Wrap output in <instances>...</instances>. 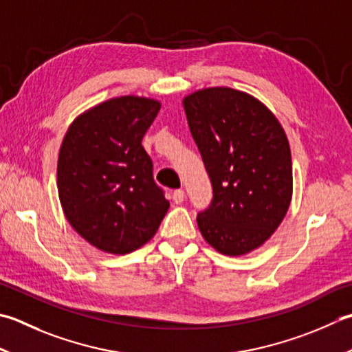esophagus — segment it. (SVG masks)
Returning a JSON list of instances; mask_svg holds the SVG:
<instances>
[{
	"instance_id": "34e87169",
	"label": "esophagus",
	"mask_w": 352,
	"mask_h": 352,
	"mask_svg": "<svg viewBox=\"0 0 352 352\" xmlns=\"http://www.w3.org/2000/svg\"><path fill=\"white\" fill-rule=\"evenodd\" d=\"M184 198H186L184 190H182V189L174 190V194H172V199H174L175 204H182L184 201Z\"/></svg>"
}]
</instances>
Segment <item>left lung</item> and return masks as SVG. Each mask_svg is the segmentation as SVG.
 <instances>
[{
    "instance_id": "8db88e82",
    "label": "left lung",
    "mask_w": 352,
    "mask_h": 352,
    "mask_svg": "<svg viewBox=\"0 0 352 352\" xmlns=\"http://www.w3.org/2000/svg\"><path fill=\"white\" fill-rule=\"evenodd\" d=\"M183 107L213 188L198 213L206 243L243 256L270 238L293 195L290 143L270 109L254 96L209 87L184 96Z\"/></svg>"
}]
</instances>
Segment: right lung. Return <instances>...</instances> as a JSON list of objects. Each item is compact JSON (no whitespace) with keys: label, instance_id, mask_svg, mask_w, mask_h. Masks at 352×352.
Here are the masks:
<instances>
[{"label":"right lung","instance_id":"right-lung-1","mask_svg":"<svg viewBox=\"0 0 352 352\" xmlns=\"http://www.w3.org/2000/svg\"><path fill=\"white\" fill-rule=\"evenodd\" d=\"M162 103L120 96L79 114L58 157V194L67 221L96 249L126 254L153 239L169 201L154 183L142 139Z\"/></svg>","mask_w":352,"mask_h":352}]
</instances>
